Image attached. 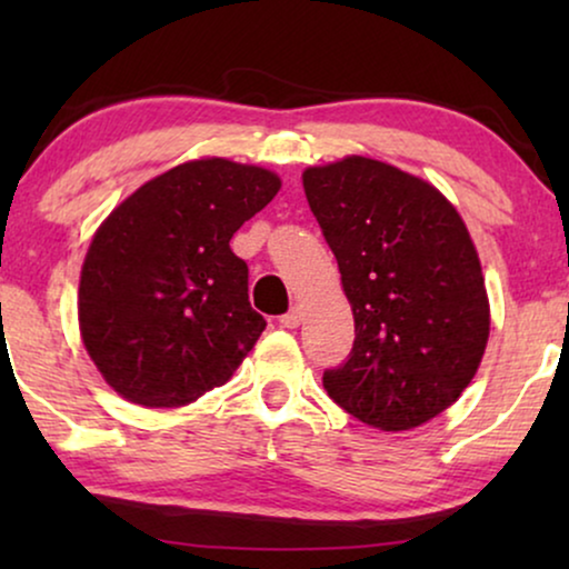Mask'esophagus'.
Here are the masks:
<instances>
[{
  "mask_svg": "<svg viewBox=\"0 0 569 569\" xmlns=\"http://www.w3.org/2000/svg\"><path fill=\"white\" fill-rule=\"evenodd\" d=\"M279 323H282L284 329H298V326L302 323V308L295 306L292 310H287L284 316H279Z\"/></svg>",
  "mask_w": 569,
  "mask_h": 569,
  "instance_id": "esophagus-1",
  "label": "esophagus"
}]
</instances>
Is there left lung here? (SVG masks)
I'll list each match as a JSON object with an SVG mask.
<instances>
[{"mask_svg":"<svg viewBox=\"0 0 569 569\" xmlns=\"http://www.w3.org/2000/svg\"><path fill=\"white\" fill-rule=\"evenodd\" d=\"M302 186L355 313L352 352L323 388L383 432L430 422L477 376L489 339L461 214L422 178L360 154L308 168Z\"/></svg>","mask_w":569,"mask_h":569,"instance_id":"left-lung-1","label":"left lung"}]
</instances>
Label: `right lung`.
Returning a JSON list of instances; mask_svg holds the SVG:
<instances>
[{"label": "right lung", "instance_id": "right-lung-1", "mask_svg": "<svg viewBox=\"0 0 569 569\" xmlns=\"http://www.w3.org/2000/svg\"><path fill=\"white\" fill-rule=\"evenodd\" d=\"M279 186L271 170L191 160L108 214L84 256L77 313L84 349L116 393L176 409L230 380L267 329L230 238Z\"/></svg>", "mask_w": 569, "mask_h": 569}]
</instances>
